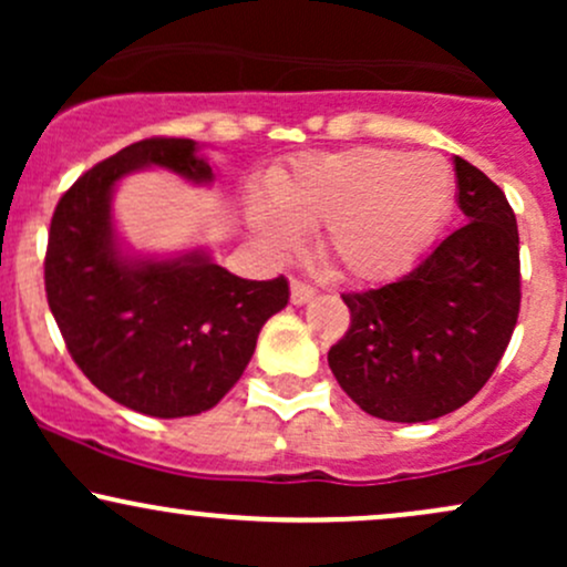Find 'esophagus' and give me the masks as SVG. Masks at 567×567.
<instances>
[{
  "label": "esophagus",
  "instance_id": "esophagus-1",
  "mask_svg": "<svg viewBox=\"0 0 567 567\" xmlns=\"http://www.w3.org/2000/svg\"><path fill=\"white\" fill-rule=\"evenodd\" d=\"M311 298H315V290H311L309 285L292 279V282H290V303L292 306H303V303H309Z\"/></svg>",
  "mask_w": 567,
  "mask_h": 567
}]
</instances>
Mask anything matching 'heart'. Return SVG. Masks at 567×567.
I'll list each match as a JSON object with an SVG mask.
<instances>
[{
	"instance_id": "1",
	"label": "heart",
	"mask_w": 567,
	"mask_h": 567,
	"mask_svg": "<svg viewBox=\"0 0 567 567\" xmlns=\"http://www.w3.org/2000/svg\"><path fill=\"white\" fill-rule=\"evenodd\" d=\"M455 178L437 154L349 148L309 154L277 175L271 199L250 205L266 250H296L301 229H320L324 256L354 279H386L432 243L453 207Z\"/></svg>"
}]
</instances>
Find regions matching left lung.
<instances>
[{
	"label": "left lung",
	"mask_w": 567,
	"mask_h": 567,
	"mask_svg": "<svg viewBox=\"0 0 567 567\" xmlns=\"http://www.w3.org/2000/svg\"><path fill=\"white\" fill-rule=\"evenodd\" d=\"M466 224L405 277L347 292V336L328 351L336 381L365 413L421 424L472 400L504 357L519 315V234L504 192L455 157Z\"/></svg>",
	"instance_id": "left-lung-1"
}]
</instances>
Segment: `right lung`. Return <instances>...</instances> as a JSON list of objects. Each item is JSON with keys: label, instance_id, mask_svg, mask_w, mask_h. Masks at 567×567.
<instances>
[{"label": "right lung", "instance_id": "1", "mask_svg": "<svg viewBox=\"0 0 567 567\" xmlns=\"http://www.w3.org/2000/svg\"><path fill=\"white\" fill-rule=\"evenodd\" d=\"M148 167L213 184L210 162L188 138H146L97 162L58 202L44 290L69 354L103 394L154 419H181L224 400L290 290L285 277L231 275L205 250L130 256L114 229V188Z\"/></svg>", "mask_w": 567, "mask_h": 567}]
</instances>
